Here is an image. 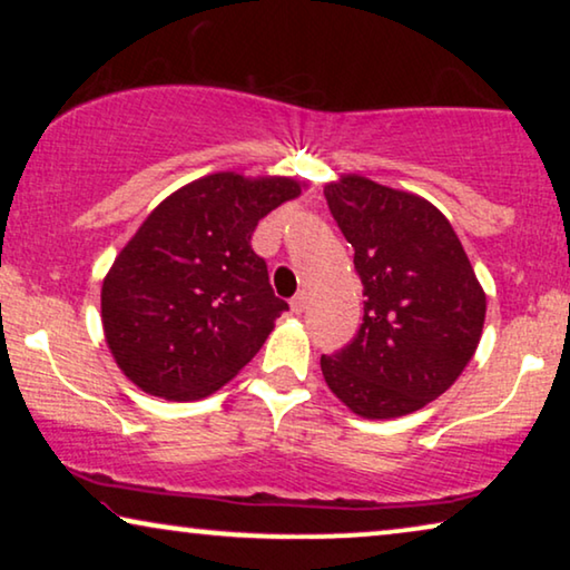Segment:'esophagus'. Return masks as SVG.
I'll list each match as a JSON object with an SVG mask.
<instances>
[{"label":"esophagus","instance_id":"34e87169","mask_svg":"<svg viewBox=\"0 0 570 570\" xmlns=\"http://www.w3.org/2000/svg\"><path fill=\"white\" fill-rule=\"evenodd\" d=\"M306 306H308V293L306 291L295 293L293 301H291V308L295 311V314H303V311H306Z\"/></svg>","mask_w":570,"mask_h":570}]
</instances>
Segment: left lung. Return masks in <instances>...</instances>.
<instances>
[{
	"label": "left lung",
	"instance_id": "8db88e82",
	"mask_svg": "<svg viewBox=\"0 0 570 570\" xmlns=\"http://www.w3.org/2000/svg\"><path fill=\"white\" fill-rule=\"evenodd\" d=\"M324 197L355 248L365 295L353 342L322 355L326 386L361 417L410 415L472 361L485 293L462 240L428 199L355 174L326 184Z\"/></svg>",
	"mask_w": 570,
	"mask_h": 570
}]
</instances>
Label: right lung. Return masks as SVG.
<instances>
[{
  "label": "right lung",
  "instance_id": "add662e5",
  "mask_svg": "<svg viewBox=\"0 0 570 570\" xmlns=\"http://www.w3.org/2000/svg\"><path fill=\"white\" fill-rule=\"evenodd\" d=\"M295 178L213 174L181 186L147 215L100 291L108 350L153 396L213 394L259 353L287 311L252 236L295 199Z\"/></svg>",
  "mask_w": 570,
  "mask_h": 570
}]
</instances>
